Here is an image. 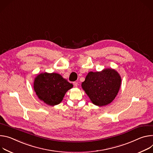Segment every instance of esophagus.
<instances>
[{
  "label": "esophagus",
  "mask_w": 153,
  "mask_h": 153,
  "mask_svg": "<svg viewBox=\"0 0 153 153\" xmlns=\"http://www.w3.org/2000/svg\"><path fill=\"white\" fill-rule=\"evenodd\" d=\"M74 87H75V88H76L77 86H78V83L76 82H74Z\"/></svg>",
  "instance_id": "34e87169"
}]
</instances>
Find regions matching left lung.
<instances>
[{
	"label": "left lung",
	"instance_id": "left-lung-1",
	"mask_svg": "<svg viewBox=\"0 0 153 153\" xmlns=\"http://www.w3.org/2000/svg\"><path fill=\"white\" fill-rule=\"evenodd\" d=\"M121 83L122 78L118 72L106 68L100 72H89L81 87L94 105L104 106L115 99Z\"/></svg>",
	"mask_w": 153,
	"mask_h": 153
}]
</instances>
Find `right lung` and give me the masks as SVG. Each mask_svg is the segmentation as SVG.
I'll list each match as a JSON object with an SVG mask.
<instances>
[{
  "label": "right lung",
  "instance_id": "right-lung-1",
  "mask_svg": "<svg viewBox=\"0 0 153 153\" xmlns=\"http://www.w3.org/2000/svg\"><path fill=\"white\" fill-rule=\"evenodd\" d=\"M72 88V84L57 73L42 72L37 75L33 82L38 98L52 106L59 104L65 93Z\"/></svg>",
  "mask_w": 153,
  "mask_h": 153
}]
</instances>
